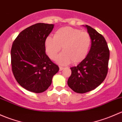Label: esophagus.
<instances>
[{
  "label": "esophagus",
  "mask_w": 122,
  "mask_h": 122,
  "mask_svg": "<svg viewBox=\"0 0 122 122\" xmlns=\"http://www.w3.org/2000/svg\"><path fill=\"white\" fill-rule=\"evenodd\" d=\"M64 69V67H61V66H59V70L60 71H61V70H63Z\"/></svg>",
  "instance_id": "obj_1"
}]
</instances>
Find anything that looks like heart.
I'll return each instance as SVG.
<instances>
[{"label":"heart","mask_w":122,"mask_h":122,"mask_svg":"<svg viewBox=\"0 0 122 122\" xmlns=\"http://www.w3.org/2000/svg\"><path fill=\"white\" fill-rule=\"evenodd\" d=\"M92 44L89 33L71 27L59 29L54 34L53 38L47 37L45 40V51L52 60L55 59L62 47V52L57 57L61 65H67L71 61L77 65L86 59Z\"/></svg>","instance_id":"1"}]
</instances>
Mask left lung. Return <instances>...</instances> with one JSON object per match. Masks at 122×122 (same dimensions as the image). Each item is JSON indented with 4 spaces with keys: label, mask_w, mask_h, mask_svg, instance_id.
<instances>
[{
    "label": "left lung",
    "mask_w": 122,
    "mask_h": 122,
    "mask_svg": "<svg viewBox=\"0 0 122 122\" xmlns=\"http://www.w3.org/2000/svg\"><path fill=\"white\" fill-rule=\"evenodd\" d=\"M92 44L89 54L77 66L70 68L71 74L67 85L74 92L85 93L99 86L107 76L109 52L107 42L101 34L88 25Z\"/></svg>",
    "instance_id": "8db88e82"
}]
</instances>
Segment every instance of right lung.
<instances>
[{"label": "right lung", "instance_id": "1", "mask_svg": "<svg viewBox=\"0 0 122 122\" xmlns=\"http://www.w3.org/2000/svg\"><path fill=\"white\" fill-rule=\"evenodd\" d=\"M53 27L52 24L43 23L32 25L22 31L13 42L12 72L17 83L29 91L45 92L59 70L45 52V40Z\"/></svg>", "mask_w": 122, "mask_h": 122}]
</instances>
